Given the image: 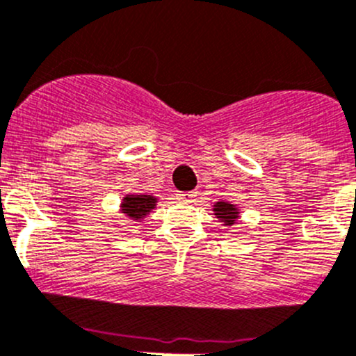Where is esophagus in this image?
I'll return each instance as SVG.
<instances>
[{"label": "esophagus", "mask_w": 356, "mask_h": 356, "mask_svg": "<svg viewBox=\"0 0 356 356\" xmlns=\"http://www.w3.org/2000/svg\"><path fill=\"white\" fill-rule=\"evenodd\" d=\"M196 196H197V191H186V193L177 194V200L184 201V203H191V201H193Z\"/></svg>", "instance_id": "1"}]
</instances>
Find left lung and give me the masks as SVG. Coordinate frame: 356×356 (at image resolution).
Wrapping results in <instances>:
<instances>
[{"instance_id": "1", "label": "left lung", "mask_w": 356, "mask_h": 356, "mask_svg": "<svg viewBox=\"0 0 356 356\" xmlns=\"http://www.w3.org/2000/svg\"><path fill=\"white\" fill-rule=\"evenodd\" d=\"M213 211H215L216 218L225 222V225H234L235 220H237L238 216L237 208H235L234 204L225 203V201H218V203L215 204V208H213Z\"/></svg>"}]
</instances>
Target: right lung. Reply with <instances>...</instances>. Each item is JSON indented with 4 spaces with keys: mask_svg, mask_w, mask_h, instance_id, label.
<instances>
[{
    "mask_svg": "<svg viewBox=\"0 0 356 356\" xmlns=\"http://www.w3.org/2000/svg\"><path fill=\"white\" fill-rule=\"evenodd\" d=\"M156 200L148 194H138V196H128L124 197V203H122V213L129 216L133 220H140L143 216H147L149 209L155 208Z\"/></svg>",
    "mask_w": 356,
    "mask_h": 356,
    "instance_id": "right-lung-1",
    "label": "right lung"
}]
</instances>
